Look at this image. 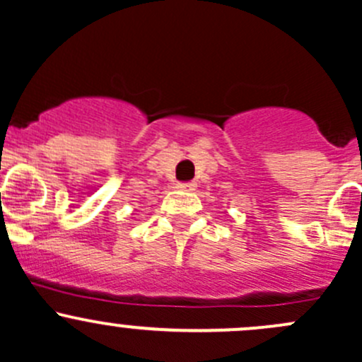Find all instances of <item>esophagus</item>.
Wrapping results in <instances>:
<instances>
[{"label": "esophagus", "mask_w": 362, "mask_h": 362, "mask_svg": "<svg viewBox=\"0 0 362 362\" xmlns=\"http://www.w3.org/2000/svg\"><path fill=\"white\" fill-rule=\"evenodd\" d=\"M177 189H180V191H185V192H191L196 189V184L194 182H182V184H177Z\"/></svg>", "instance_id": "obj_1"}]
</instances>
